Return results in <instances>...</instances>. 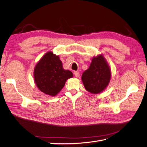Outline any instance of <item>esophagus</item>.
<instances>
[{
  "instance_id": "esophagus-1",
  "label": "esophagus",
  "mask_w": 147,
  "mask_h": 147,
  "mask_svg": "<svg viewBox=\"0 0 147 147\" xmlns=\"http://www.w3.org/2000/svg\"><path fill=\"white\" fill-rule=\"evenodd\" d=\"M74 75H75V77H77V78H78L80 77V73H79V72H77V71H75Z\"/></svg>"
}]
</instances>
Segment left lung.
I'll list each match as a JSON object with an SVG mask.
<instances>
[{
  "mask_svg": "<svg viewBox=\"0 0 147 147\" xmlns=\"http://www.w3.org/2000/svg\"><path fill=\"white\" fill-rule=\"evenodd\" d=\"M112 72L104 56H93L90 67L83 73L82 80L86 90L92 94H100L110 83Z\"/></svg>",
  "mask_w": 147,
  "mask_h": 147,
  "instance_id": "obj_1",
  "label": "left lung"
}]
</instances>
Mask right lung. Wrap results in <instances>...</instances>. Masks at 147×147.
Here are the masks:
<instances>
[{
	"label": "right lung",
	"instance_id": "add662e5",
	"mask_svg": "<svg viewBox=\"0 0 147 147\" xmlns=\"http://www.w3.org/2000/svg\"><path fill=\"white\" fill-rule=\"evenodd\" d=\"M74 77L72 72L64 69L59 56L48 51L38 61L34 69V79L40 91L56 96L64 86L66 81Z\"/></svg>",
	"mask_w": 147,
	"mask_h": 147
}]
</instances>
